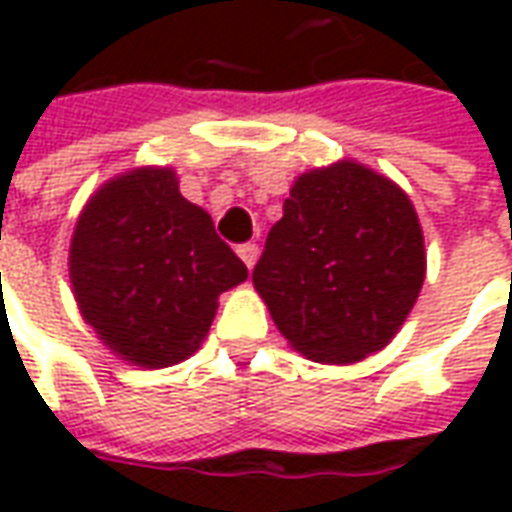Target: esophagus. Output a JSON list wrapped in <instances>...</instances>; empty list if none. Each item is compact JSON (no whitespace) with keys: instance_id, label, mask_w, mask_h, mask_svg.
Here are the masks:
<instances>
[{"instance_id":"1","label":"esophagus","mask_w":512,"mask_h":512,"mask_svg":"<svg viewBox=\"0 0 512 512\" xmlns=\"http://www.w3.org/2000/svg\"><path fill=\"white\" fill-rule=\"evenodd\" d=\"M257 255H260V246L252 244V241H246V244L238 246V257L244 260L246 268H252L257 263Z\"/></svg>"}]
</instances>
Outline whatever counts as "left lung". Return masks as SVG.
<instances>
[{
  "instance_id": "obj_1",
  "label": "left lung",
  "mask_w": 512,
  "mask_h": 512,
  "mask_svg": "<svg viewBox=\"0 0 512 512\" xmlns=\"http://www.w3.org/2000/svg\"><path fill=\"white\" fill-rule=\"evenodd\" d=\"M252 282L279 332L307 359L348 365L376 354L425 282L414 205L362 164L307 172L268 230Z\"/></svg>"
}]
</instances>
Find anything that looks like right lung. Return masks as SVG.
<instances>
[{"label":"right lung","instance_id":"add662e5","mask_svg":"<svg viewBox=\"0 0 512 512\" xmlns=\"http://www.w3.org/2000/svg\"><path fill=\"white\" fill-rule=\"evenodd\" d=\"M246 266L213 219L180 197L172 169H136L87 202L71 244L84 321L117 356L169 367L200 348L216 299Z\"/></svg>","mask_w":512,"mask_h":512}]
</instances>
